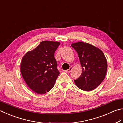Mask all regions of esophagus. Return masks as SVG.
Listing matches in <instances>:
<instances>
[{
	"label": "esophagus",
	"instance_id": "34e87169",
	"mask_svg": "<svg viewBox=\"0 0 123 123\" xmlns=\"http://www.w3.org/2000/svg\"><path fill=\"white\" fill-rule=\"evenodd\" d=\"M72 70V67H70L69 69L64 70V71H65V72H67V73H70V72H71Z\"/></svg>",
	"mask_w": 123,
	"mask_h": 123
}]
</instances>
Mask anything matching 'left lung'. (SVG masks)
I'll return each mask as SVG.
<instances>
[{
    "label": "left lung",
    "mask_w": 123,
    "mask_h": 123,
    "mask_svg": "<svg viewBox=\"0 0 123 123\" xmlns=\"http://www.w3.org/2000/svg\"><path fill=\"white\" fill-rule=\"evenodd\" d=\"M78 53L83 71L74 80L77 87L90 91L99 85L105 78L107 64L103 52L88 43L78 42L71 45Z\"/></svg>",
    "instance_id": "obj_1"
}]
</instances>
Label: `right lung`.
Segmentation results:
<instances>
[{
	"instance_id": "right-lung-1",
	"label": "right lung",
	"mask_w": 123,
	"mask_h": 123,
	"mask_svg": "<svg viewBox=\"0 0 123 123\" xmlns=\"http://www.w3.org/2000/svg\"><path fill=\"white\" fill-rule=\"evenodd\" d=\"M59 45V42L43 41L23 58L20 65L23 78L37 93L50 91L59 76L55 52Z\"/></svg>"
}]
</instances>
